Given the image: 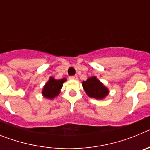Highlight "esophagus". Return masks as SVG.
<instances>
[{
	"instance_id": "esophagus-1",
	"label": "esophagus",
	"mask_w": 150,
	"mask_h": 150,
	"mask_svg": "<svg viewBox=\"0 0 150 150\" xmlns=\"http://www.w3.org/2000/svg\"><path fill=\"white\" fill-rule=\"evenodd\" d=\"M77 76H71L69 77V79H71V80H76L77 79Z\"/></svg>"
}]
</instances>
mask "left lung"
I'll return each mask as SVG.
<instances>
[{
	"label": "left lung",
	"instance_id": "8db88e82",
	"mask_svg": "<svg viewBox=\"0 0 150 150\" xmlns=\"http://www.w3.org/2000/svg\"><path fill=\"white\" fill-rule=\"evenodd\" d=\"M84 91L90 98L103 100L109 95V89L96 76H91L82 83Z\"/></svg>",
	"mask_w": 150,
	"mask_h": 150
}]
</instances>
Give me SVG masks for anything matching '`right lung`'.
<instances>
[{"mask_svg":"<svg viewBox=\"0 0 150 150\" xmlns=\"http://www.w3.org/2000/svg\"><path fill=\"white\" fill-rule=\"evenodd\" d=\"M65 81H67L66 78L56 79L52 76H50L49 80L46 82L42 89L43 96L46 98L50 99V100L55 98V97H57L60 94L63 83Z\"/></svg>","mask_w":150,"mask_h":150,"instance_id":"obj_1","label":"right lung"}]
</instances>
